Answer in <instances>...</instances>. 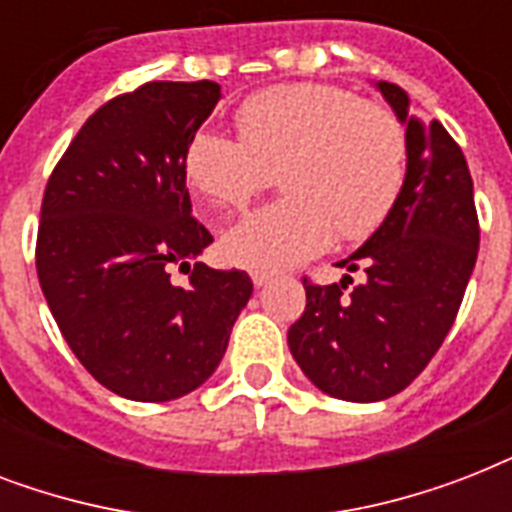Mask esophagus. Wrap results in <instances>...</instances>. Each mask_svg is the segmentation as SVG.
I'll return each instance as SVG.
<instances>
[{
  "label": "esophagus",
  "mask_w": 512,
  "mask_h": 512,
  "mask_svg": "<svg viewBox=\"0 0 512 512\" xmlns=\"http://www.w3.org/2000/svg\"><path fill=\"white\" fill-rule=\"evenodd\" d=\"M268 281H271V273H252V284H255V287H265Z\"/></svg>",
  "instance_id": "1"
}]
</instances>
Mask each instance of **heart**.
<instances>
[{
  "label": "heart",
  "instance_id": "1",
  "mask_svg": "<svg viewBox=\"0 0 512 512\" xmlns=\"http://www.w3.org/2000/svg\"><path fill=\"white\" fill-rule=\"evenodd\" d=\"M241 138L199 130L185 177L217 215L241 212L281 172L284 199L225 233L233 265L276 273L335 241L372 236L396 207L409 140L390 108L332 84H279L236 111Z\"/></svg>",
  "mask_w": 512,
  "mask_h": 512
}]
</instances>
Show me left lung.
<instances>
[{
	"instance_id": "8db88e82",
	"label": "left lung",
	"mask_w": 512,
	"mask_h": 512,
	"mask_svg": "<svg viewBox=\"0 0 512 512\" xmlns=\"http://www.w3.org/2000/svg\"><path fill=\"white\" fill-rule=\"evenodd\" d=\"M377 90L406 124V180L388 220L340 268L354 285L305 284V311L289 327V350L305 377L342 401L401 393L449 335L478 257L473 177L444 124L409 111L398 84ZM354 285L345 293L347 284Z\"/></svg>"
}]
</instances>
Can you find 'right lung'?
Segmentation results:
<instances>
[{
	"label": "right lung",
	"instance_id": "right-lung-1",
	"mask_svg": "<svg viewBox=\"0 0 512 512\" xmlns=\"http://www.w3.org/2000/svg\"><path fill=\"white\" fill-rule=\"evenodd\" d=\"M217 100L207 79L108 100L44 188V300L84 369L132 401H172L209 380L252 297L244 271L191 265L212 233L191 215L185 148ZM175 267L192 273L185 288L169 279Z\"/></svg>",
	"mask_w": 512,
	"mask_h": 512
}]
</instances>
